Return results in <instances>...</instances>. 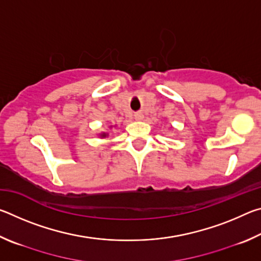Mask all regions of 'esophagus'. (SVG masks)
Wrapping results in <instances>:
<instances>
[{"label": "esophagus", "instance_id": "1", "mask_svg": "<svg viewBox=\"0 0 261 261\" xmlns=\"http://www.w3.org/2000/svg\"><path fill=\"white\" fill-rule=\"evenodd\" d=\"M135 118H136L137 121H141L144 118V115L141 114V113H136L135 114Z\"/></svg>", "mask_w": 261, "mask_h": 261}]
</instances>
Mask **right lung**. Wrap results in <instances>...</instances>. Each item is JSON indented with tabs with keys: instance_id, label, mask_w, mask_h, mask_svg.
I'll return each instance as SVG.
<instances>
[{
	"instance_id": "add662e5",
	"label": "right lung",
	"mask_w": 261,
	"mask_h": 261,
	"mask_svg": "<svg viewBox=\"0 0 261 261\" xmlns=\"http://www.w3.org/2000/svg\"><path fill=\"white\" fill-rule=\"evenodd\" d=\"M101 136H102V137H106V136H107V134H103V135H101Z\"/></svg>"
}]
</instances>
